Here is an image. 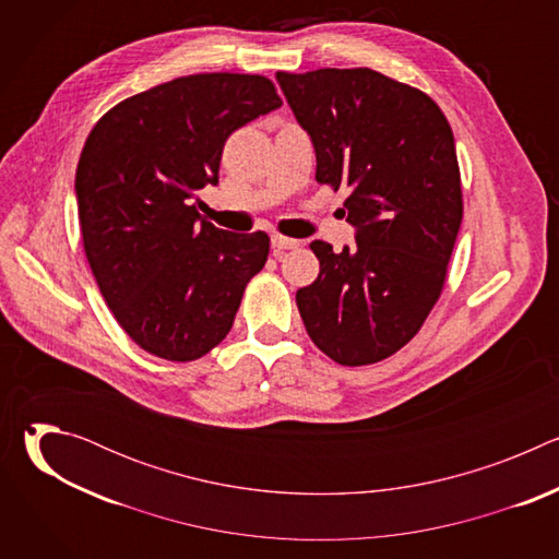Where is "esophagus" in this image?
<instances>
[{
    "label": "esophagus",
    "instance_id": "34e87169",
    "mask_svg": "<svg viewBox=\"0 0 559 559\" xmlns=\"http://www.w3.org/2000/svg\"><path fill=\"white\" fill-rule=\"evenodd\" d=\"M298 246H300V241H296V238H289L283 234H272V248H276V250H296Z\"/></svg>",
    "mask_w": 559,
    "mask_h": 559
}]
</instances>
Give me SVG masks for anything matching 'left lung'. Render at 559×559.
Listing matches in <instances>:
<instances>
[{
    "label": "left lung",
    "mask_w": 559,
    "mask_h": 559,
    "mask_svg": "<svg viewBox=\"0 0 559 559\" xmlns=\"http://www.w3.org/2000/svg\"><path fill=\"white\" fill-rule=\"evenodd\" d=\"M316 150V181L349 190L356 246L309 248L318 278L296 292L313 345L345 367L373 365L423 328L447 283L462 223L451 126L423 91L371 68L276 72Z\"/></svg>",
    "instance_id": "1"
}]
</instances>
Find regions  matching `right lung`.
I'll return each mask as SVG.
<instances>
[{"instance_id":"1","label":"right lung","mask_w":559,"mask_h":559,"mask_svg":"<svg viewBox=\"0 0 559 559\" xmlns=\"http://www.w3.org/2000/svg\"><path fill=\"white\" fill-rule=\"evenodd\" d=\"M281 104L263 74L201 72L119 102L91 130L74 177L84 252L147 354L190 362L231 330L270 236L218 229L192 199L218 183L227 136Z\"/></svg>"}]
</instances>
